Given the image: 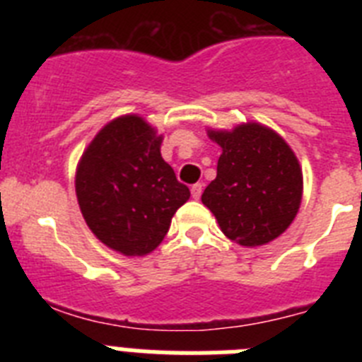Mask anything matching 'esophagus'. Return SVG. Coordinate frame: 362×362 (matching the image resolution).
<instances>
[{
	"mask_svg": "<svg viewBox=\"0 0 362 362\" xmlns=\"http://www.w3.org/2000/svg\"><path fill=\"white\" fill-rule=\"evenodd\" d=\"M190 192H192V197H194V199H199V197H201V194H203V183H196V185H192Z\"/></svg>",
	"mask_w": 362,
	"mask_h": 362,
	"instance_id": "esophagus-1",
	"label": "esophagus"
}]
</instances>
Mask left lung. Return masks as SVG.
<instances>
[{
  "mask_svg": "<svg viewBox=\"0 0 362 362\" xmlns=\"http://www.w3.org/2000/svg\"><path fill=\"white\" fill-rule=\"evenodd\" d=\"M223 148L217 175L201 201L226 238L261 246L288 228L303 197V172L296 153L277 132L259 123L209 130Z\"/></svg>",
  "mask_w": 362,
  "mask_h": 362,
  "instance_id": "obj_1",
  "label": "left lung"
}]
</instances>
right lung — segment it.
<instances>
[{"mask_svg": "<svg viewBox=\"0 0 362 362\" xmlns=\"http://www.w3.org/2000/svg\"><path fill=\"white\" fill-rule=\"evenodd\" d=\"M161 141L143 117L130 114L105 124L79 159L76 196L86 225L123 255L156 250L190 197L161 158Z\"/></svg>", "mask_w": 362, "mask_h": 362, "instance_id": "1", "label": "right lung"}]
</instances>
